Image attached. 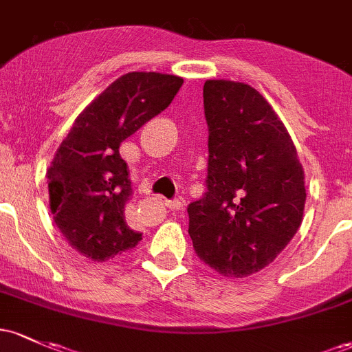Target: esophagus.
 <instances>
[{
  "instance_id": "esophagus-1",
  "label": "esophagus",
  "mask_w": 352,
  "mask_h": 352,
  "mask_svg": "<svg viewBox=\"0 0 352 352\" xmlns=\"http://www.w3.org/2000/svg\"><path fill=\"white\" fill-rule=\"evenodd\" d=\"M167 207H170V208H173V210H180V208L184 207V199H172V200H167Z\"/></svg>"
}]
</instances>
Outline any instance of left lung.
I'll list each match as a JSON object with an SVG mask.
<instances>
[{"label":"left lung","instance_id":"left-lung-1","mask_svg":"<svg viewBox=\"0 0 352 352\" xmlns=\"http://www.w3.org/2000/svg\"><path fill=\"white\" fill-rule=\"evenodd\" d=\"M207 192L188 204L200 261L226 277L269 265L302 222L304 170L284 123L256 88L207 80Z\"/></svg>","mask_w":352,"mask_h":352}]
</instances>
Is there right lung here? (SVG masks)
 <instances>
[{"label":"right lung","instance_id":"add662e5","mask_svg":"<svg viewBox=\"0 0 352 352\" xmlns=\"http://www.w3.org/2000/svg\"><path fill=\"white\" fill-rule=\"evenodd\" d=\"M184 80L133 72L115 80L75 120L48 168L50 208L68 244L91 261L133 249L142 234L126 222L132 180L120 145L164 111Z\"/></svg>","mask_w":352,"mask_h":352}]
</instances>
